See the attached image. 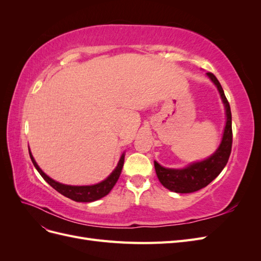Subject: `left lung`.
Segmentation results:
<instances>
[{
    "instance_id": "1",
    "label": "left lung",
    "mask_w": 261,
    "mask_h": 261,
    "mask_svg": "<svg viewBox=\"0 0 261 261\" xmlns=\"http://www.w3.org/2000/svg\"><path fill=\"white\" fill-rule=\"evenodd\" d=\"M207 76L211 82L217 86L220 92L221 99H222L225 113L226 123L224 127V133L222 141L217 149V151L210 155L208 159L189 164L184 169H167L154 161V169L156 176L160 183L172 192L179 194L194 193L199 189L206 187L208 184L215 179L224 169L227 163L228 158L232 150V114L230 103L225 97L224 91L221 87V84L217 80V77L212 73H207Z\"/></svg>"
}]
</instances>
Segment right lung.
Segmentation results:
<instances>
[{
	"label": "right lung",
	"mask_w": 261,
	"mask_h": 261,
	"mask_svg": "<svg viewBox=\"0 0 261 261\" xmlns=\"http://www.w3.org/2000/svg\"><path fill=\"white\" fill-rule=\"evenodd\" d=\"M29 155H30L31 161H33L35 165V168L39 173H40V175L44 178L46 183L51 185L55 191H58L63 196H65L67 198L77 202H91L94 200H98L111 192V189L114 187L118 177L121 175L122 168L124 164V156H125V154L123 153L114 171L110 174V176H108L105 180L100 181V183L96 185H90V186H70V185L61 184L59 181H55L54 179L49 177L40 168H39V165L35 161L33 154L30 152V150H29Z\"/></svg>",
	"instance_id": "right-lung-1"
}]
</instances>
